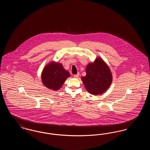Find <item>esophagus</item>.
I'll return each instance as SVG.
<instances>
[{
    "label": "esophagus",
    "mask_w": 150,
    "mask_h": 150,
    "mask_svg": "<svg viewBox=\"0 0 150 150\" xmlns=\"http://www.w3.org/2000/svg\"><path fill=\"white\" fill-rule=\"evenodd\" d=\"M79 76V73H78V74H76V75H74V77L75 78H78Z\"/></svg>",
    "instance_id": "esophagus-1"
}]
</instances>
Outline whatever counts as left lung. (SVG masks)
Listing matches in <instances>:
<instances>
[{
    "instance_id": "1",
    "label": "left lung",
    "mask_w": 150,
    "mask_h": 150,
    "mask_svg": "<svg viewBox=\"0 0 150 150\" xmlns=\"http://www.w3.org/2000/svg\"><path fill=\"white\" fill-rule=\"evenodd\" d=\"M86 75L81 79L86 89L94 95L100 94L106 91L112 82V74L106 63L97 58L93 64H88Z\"/></svg>"
}]
</instances>
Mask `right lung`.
Here are the masks:
<instances>
[{
  "label": "right lung",
  "mask_w": 150,
  "mask_h": 150,
  "mask_svg": "<svg viewBox=\"0 0 150 150\" xmlns=\"http://www.w3.org/2000/svg\"><path fill=\"white\" fill-rule=\"evenodd\" d=\"M70 76L69 72L64 70L62 64L58 63H50L44 69L42 79L44 85L46 87L57 91Z\"/></svg>",
  "instance_id": "right-lung-1"
}]
</instances>
